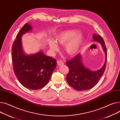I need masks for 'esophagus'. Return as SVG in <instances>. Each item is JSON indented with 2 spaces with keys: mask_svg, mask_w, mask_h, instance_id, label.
<instances>
[{
  "mask_svg": "<svg viewBox=\"0 0 120 120\" xmlns=\"http://www.w3.org/2000/svg\"><path fill=\"white\" fill-rule=\"evenodd\" d=\"M57 65H58V66H61V65H63L64 64V63H63V62H62V61H61V60H58V61H57Z\"/></svg>",
  "mask_w": 120,
  "mask_h": 120,
  "instance_id": "34e87169",
  "label": "esophagus"
}]
</instances>
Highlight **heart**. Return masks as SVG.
I'll return each mask as SVG.
<instances>
[{"label": "heart", "instance_id": "1", "mask_svg": "<svg viewBox=\"0 0 120 120\" xmlns=\"http://www.w3.org/2000/svg\"><path fill=\"white\" fill-rule=\"evenodd\" d=\"M55 38L58 44L61 45L66 44V52L70 56L75 55L79 52L84 40L83 35L74 29L61 32L55 35ZM49 45L52 51H58V46L54 41H50Z\"/></svg>", "mask_w": 120, "mask_h": 120}]
</instances>
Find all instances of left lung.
Masks as SVG:
<instances>
[{"mask_svg": "<svg viewBox=\"0 0 120 120\" xmlns=\"http://www.w3.org/2000/svg\"><path fill=\"white\" fill-rule=\"evenodd\" d=\"M93 41L101 44L106 54V60L103 66L96 71H91L83 65L81 54H77L72 59L66 61L69 68V72L67 76L68 83L77 91L88 90L93 88L99 82L104 72L107 59V51L103 38L99 35L94 34Z\"/></svg>", "mask_w": 120, "mask_h": 120, "instance_id": "8db88e82", "label": "left lung"}]
</instances>
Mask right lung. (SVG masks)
Segmentation results:
<instances>
[{
	"instance_id": "add662e5",
	"label": "right lung",
	"mask_w": 120,
	"mask_h": 120,
	"mask_svg": "<svg viewBox=\"0 0 120 120\" xmlns=\"http://www.w3.org/2000/svg\"><path fill=\"white\" fill-rule=\"evenodd\" d=\"M32 29L28 23L21 28L12 47V62L15 76L21 84L28 89L38 90L49 82L56 67V60L41 51L27 55L22 49V36Z\"/></svg>"
}]
</instances>
